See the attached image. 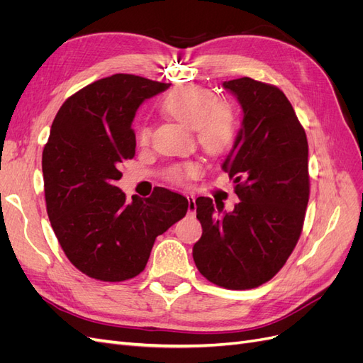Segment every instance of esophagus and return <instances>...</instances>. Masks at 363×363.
Wrapping results in <instances>:
<instances>
[{
  "mask_svg": "<svg viewBox=\"0 0 363 363\" xmlns=\"http://www.w3.org/2000/svg\"><path fill=\"white\" fill-rule=\"evenodd\" d=\"M188 213L189 215H195L196 212V204H195V196L194 195H188Z\"/></svg>",
  "mask_w": 363,
  "mask_h": 363,
  "instance_id": "1",
  "label": "esophagus"
}]
</instances>
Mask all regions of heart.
Wrapping results in <instances>:
<instances>
[{
  "label": "heart",
  "instance_id": "1",
  "mask_svg": "<svg viewBox=\"0 0 363 363\" xmlns=\"http://www.w3.org/2000/svg\"><path fill=\"white\" fill-rule=\"evenodd\" d=\"M163 112L194 130L196 142L208 155H223L238 135V118L233 107L203 86L186 83L167 94L162 101ZM151 131L144 125L139 131V142L145 144ZM200 174V164L188 162L169 172L172 182H186Z\"/></svg>",
  "mask_w": 363,
  "mask_h": 363
}]
</instances>
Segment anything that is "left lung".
Segmentation results:
<instances>
[{
	"label": "left lung",
	"mask_w": 363,
	"mask_h": 363,
	"mask_svg": "<svg viewBox=\"0 0 363 363\" xmlns=\"http://www.w3.org/2000/svg\"><path fill=\"white\" fill-rule=\"evenodd\" d=\"M244 111L242 125L223 169L236 183L233 212L196 199L203 235L194 262L225 289H252L283 268L298 242L311 182L307 138L277 86L250 77L224 82Z\"/></svg>",
	"instance_id": "obj_1"
}]
</instances>
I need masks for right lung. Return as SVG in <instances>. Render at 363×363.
I'll return each mask as SVG.
<instances>
[{
  "label": "right lung",
  "instance_id": "1",
  "mask_svg": "<svg viewBox=\"0 0 363 363\" xmlns=\"http://www.w3.org/2000/svg\"><path fill=\"white\" fill-rule=\"evenodd\" d=\"M168 87L115 74L71 95L52 121L42 152L47 212L65 255L92 279L136 277L156 238L188 212V200L164 188L128 203L115 186L121 163L135 157L138 107Z\"/></svg>",
  "mask_w": 363,
  "mask_h": 363
}]
</instances>
